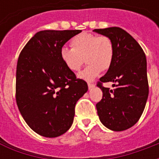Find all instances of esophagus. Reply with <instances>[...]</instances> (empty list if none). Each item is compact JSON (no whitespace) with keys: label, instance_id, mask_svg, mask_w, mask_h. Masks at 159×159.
<instances>
[{"label":"esophagus","instance_id":"obj_1","mask_svg":"<svg viewBox=\"0 0 159 159\" xmlns=\"http://www.w3.org/2000/svg\"><path fill=\"white\" fill-rule=\"evenodd\" d=\"M88 87L89 89H92L93 87H95V84L93 83H88Z\"/></svg>","mask_w":159,"mask_h":159}]
</instances>
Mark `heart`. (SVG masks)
I'll list each match as a JSON object with an SVG mask.
<instances>
[{
    "label": "heart",
    "mask_w": 159,
    "mask_h": 159,
    "mask_svg": "<svg viewBox=\"0 0 159 159\" xmlns=\"http://www.w3.org/2000/svg\"><path fill=\"white\" fill-rule=\"evenodd\" d=\"M70 45L72 48H61L60 57L64 65L73 72L79 71L85 59L88 65L79 74L83 80H92L113 63L114 45L107 35L82 32L72 39Z\"/></svg>",
    "instance_id": "heart-1"
}]
</instances>
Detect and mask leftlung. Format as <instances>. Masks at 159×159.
<instances>
[{
    "label": "left lung",
    "instance_id": "obj_1",
    "mask_svg": "<svg viewBox=\"0 0 159 159\" xmlns=\"http://www.w3.org/2000/svg\"><path fill=\"white\" fill-rule=\"evenodd\" d=\"M93 31L110 37L114 45L113 63L97 84L102 91V98L97 103V113L107 128L125 130L137 123L148 100L146 55L138 42L121 28ZM106 82L114 83L116 88H104L102 83Z\"/></svg>",
    "mask_w": 159,
    "mask_h": 159
}]
</instances>
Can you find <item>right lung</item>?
Masks as SVG:
<instances>
[{
    "mask_svg": "<svg viewBox=\"0 0 159 159\" xmlns=\"http://www.w3.org/2000/svg\"><path fill=\"white\" fill-rule=\"evenodd\" d=\"M81 30H42L28 41L18 57L16 102L25 122L37 134L57 137L70 128L75 104L88 91L62 62L60 50Z\"/></svg>",
    "mask_w": 159,
    "mask_h": 159,
    "instance_id": "obj_1",
    "label": "right lung"
}]
</instances>
